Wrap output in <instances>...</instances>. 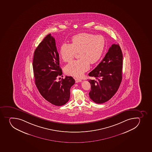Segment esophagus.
<instances>
[{
  "label": "esophagus",
  "instance_id": "esophagus-1",
  "mask_svg": "<svg viewBox=\"0 0 152 152\" xmlns=\"http://www.w3.org/2000/svg\"><path fill=\"white\" fill-rule=\"evenodd\" d=\"M75 80L76 83L81 82H82L81 80L78 79V78H75Z\"/></svg>",
  "mask_w": 152,
  "mask_h": 152
}]
</instances>
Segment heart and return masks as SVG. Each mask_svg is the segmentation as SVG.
I'll return each instance as SVG.
<instances>
[{
    "instance_id": "heart-1",
    "label": "heart",
    "mask_w": 152,
    "mask_h": 152,
    "mask_svg": "<svg viewBox=\"0 0 152 152\" xmlns=\"http://www.w3.org/2000/svg\"><path fill=\"white\" fill-rule=\"evenodd\" d=\"M106 41L101 35L81 33L72 38V44H62L60 55L64 62L71 61L79 53V59L73 61L65 66V72L69 75L80 77L90 68V63L96 64L101 58Z\"/></svg>"
}]
</instances>
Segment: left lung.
I'll use <instances>...</instances> for the list:
<instances>
[{"label": "left lung", "instance_id": "8db88e82", "mask_svg": "<svg viewBox=\"0 0 152 152\" xmlns=\"http://www.w3.org/2000/svg\"><path fill=\"white\" fill-rule=\"evenodd\" d=\"M123 54L119 44H113L99 64L89 73L96 78L89 80L90 97L101 104L108 101L117 91L122 80Z\"/></svg>", "mask_w": 152, "mask_h": 152}]
</instances>
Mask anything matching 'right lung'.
Listing matches in <instances>:
<instances>
[{
    "instance_id": "right-lung-1",
    "label": "right lung",
    "mask_w": 152,
    "mask_h": 152,
    "mask_svg": "<svg viewBox=\"0 0 152 152\" xmlns=\"http://www.w3.org/2000/svg\"><path fill=\"white\" fill-rule=\"evenodd\" d=\"M33 69L36 87L45 99L56 106L64 105L68 102L75 80L71 76H65V79L56 81L62 72L55 39L51 34L44 38L35 50Z\"/></svg>"
}]
</instances>
